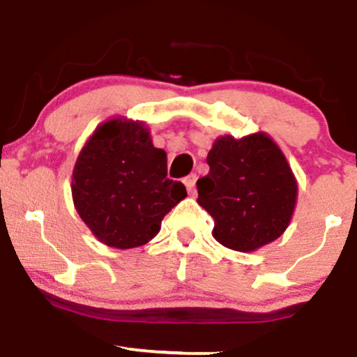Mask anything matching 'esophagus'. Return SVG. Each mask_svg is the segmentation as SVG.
I'll return each mask as SVG.
<instances>
[{
	"instance_id": "esophagus-1",
	"label": "esophagus",
	"mask_w": 357,
	"mask_h": 357,
	"mask_svg": "<svg viewBox=\"0 0 357 357\" xmlns=\"http://www.w3.org/2000/svg\"><path fill=\"white\" fill-rule=\"evenodd\" d=\"M195 182H197V175L195 174H190L188 177L183 178V183H185L188 194H190V195L195 194Z\"/></svg>"
}]
</instances>
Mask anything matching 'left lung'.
I'll return each instance as SVG.
<instances>
[{
	"label": "left lung",
	"instance_id": "obj_1",
	"mask_svg": "<svg viewBox=\"0 0 357 357\" xmlns=\"http://www.w3.org/2000/svg\"><path fill=\"white\" fill-rule=\"evenodd\" d=\"M207 163L208 174L197 180V202L215 222L217 242L252 252L282 236L296 207L297 182L269 135L219 137Z\"/></svg>",
	"mask_w": 357,
	"mask_h": 357
}]
</instances>
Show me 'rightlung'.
I'll list each match as a JSON object with an SVG mask.
<instances>
[{
    "instance_id": "right-lung-1",
    "label": "right lung",
    "mask_w": 357,
    "mask_h": 357,
    "mask_svg": "<svg viewBox=\"0 0 357 357\" xmlns=\"http://www.w3.org/2000/svg\"><path fill=\"white\" fill-rule=\"evenodd\" d=\"M78 215L103 244L133 249L157 236L163 217L187 197L167 178V153L142 121L113 119L88 138L71 177Z\"/></svg>"
}]
</instances>
